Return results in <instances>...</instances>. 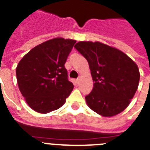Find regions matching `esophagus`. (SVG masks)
Returning a JSON list of instances; mask_svg holds the SVG:
<instances>
[{
  "mask_svg": "<svg viewBox=\"0 0 150 150\" xmlns=\"http://www.w3.org/2000/svg\"><path fill=\"white\" fill-rule=\"evenodd\" d=\"M79 79H76V84H79Z\"/></svg>",
  "mask_w": 150,
  "mask_h": 150,
  "instance_id": "esophagus-1",
  "label": "esophagus"
}]
</instances>
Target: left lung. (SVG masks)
Listing matches in <instances>:
<instances>
[{"instance_id":"1","label":"left lung","mask_w":150,"mask_h":150,"mask_svg":"<svg viewBox=\"0 0 150 150\" xmlns=\"http://www.w3.org/2000/svg\"><path fill=\"white\" fill-rule=\"evenodd\" d=\"M74 47L88 61L95 83L86 96L90 109L105 117L122 112L138 88L136 63L120 50L100 42L80 41Z\"/></svg>"}]
</instances>
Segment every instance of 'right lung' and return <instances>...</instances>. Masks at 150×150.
<instances>
[{
	"label": "right lung",
	"instance_id": "1",
	"mask_svg": "<svg viewBox=\"0 0 150 150\" xmlns=\"http://www.w3.org/2000/svg\"><path fill=\"white\" fill-rule=\"evenodd\" d=\"M76 40L56 38L38 45L18 62V88L29 107L40 113L60 108L74 85L64 64Z\"/></svg>",
	"mask_w": 150,
	"mask_h": 150
}]
</instances>
